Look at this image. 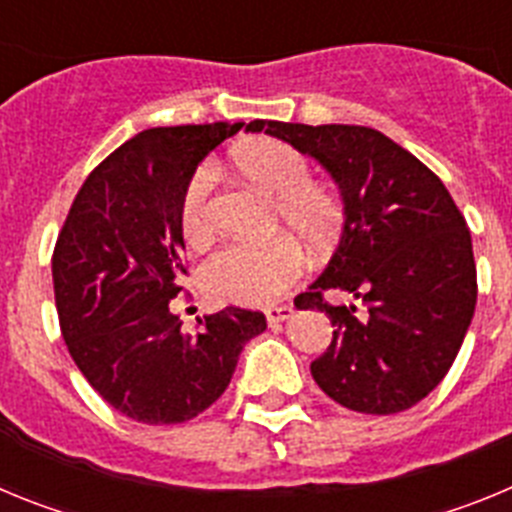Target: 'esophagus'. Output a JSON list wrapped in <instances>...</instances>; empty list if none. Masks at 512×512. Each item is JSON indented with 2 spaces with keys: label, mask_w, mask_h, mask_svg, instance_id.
<instances>
[{
  "label": "esophagus",
  "mask_w": 512,
  "mask_h": 512,
  "mask_svg": "<svg viewBox=\"0 0 512 512\" xmlns=\"http://www.w3.org/2000/svg\"><path fill=\"white\" fill-rule=\"evenodd\" d=\"M264 315H266V323L277 325V323H284V320L292 318V315H295V310H292V305H274V307H266Z\"/></svg>",
  "instance_id": "1"
}]
</instances>
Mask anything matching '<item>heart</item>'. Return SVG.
I'll return each mask as SVG.
<instances>
[{
    "label": "heart",
    "instance_id": "b5f03b06",
    "mask_svg": "<svg viewBox=\"0 0 512 512\" xmlns=\"http://www.w3.org/2000/svg\"><path fill=\"white\" fill-rule=\"evenodd\" d=\"M235 171L253 187L274 197L277 223L292 230L310 251L330 246L343 223L341 197L310 179L307 158L277 138H251L230 153ZM212 169L200 166L189 179L179 205V228L189 246L210 241ZM302 251L292 238L266 243H230L205 261L200 282L220 305H269L302 274Z\"/></svg>",
    "mask_w": 512,
    "mask_h": 512
}]
</instances>
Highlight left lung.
Listing matches in <instances>:
<instances>
[{"label":"left lung","instance_id":"8db88e82","mask_svg":"<svg viewBox=\"0 0 512 512\" xmlns=\"http://www.w3.org/2000/svg\"><path fill=\"white\" fill-rule=\"evenodd\" d=\"M315 158L341 192L343 230L310 292L295 305L325 312L333 341L310 364L338 405L366 415L413 408L446 377L477 305V266L467 220L449 189L413 153L361 125L253 120ZM325 288L365 305L328 306Z\"/></svg>","mask_w":512,"mask_h":512}]
</instances>
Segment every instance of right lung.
<instances>
[{"instance_id": "1", "label": "right lung", "mask_w": 512, "mask_h": 512, "mask_svg": "<svg viewBox=\"0 0 512 512\" xmlns=\"http://www.w3.org/2000/svg\"><path fill=\"white\" fill-rule=\"evenodd\" d=\"M243 122L133 135L87 176L53 251L63 341L79 372L138 423L192 420L223 395L238 356L266 330L261 312L228 307L189 336L169 310L187 274L179 205L202 158Z\"/></svg>"}]
</instances>
